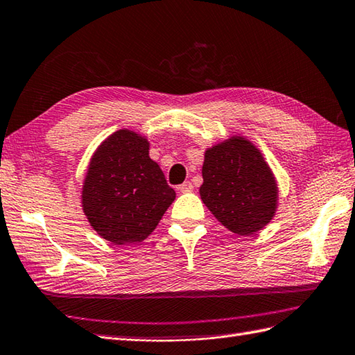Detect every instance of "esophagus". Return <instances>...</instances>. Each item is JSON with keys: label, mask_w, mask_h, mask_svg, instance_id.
Masks as SVG:
<instances>
[{"label": "esophagus", "mask_w": 355, "mask_h": 355, "mask_svg": "<svg viewBox=\"0 0 355 355\" xmlns=\"http://www.w3.org/2000/svg\"><path fill=\"white\" fill-rule=\"evenodd\" d=\"M178 191H180V192H183V193L192 192V191H193V186H192V183H191V182H184L183 184H180Z\"/></svg>", "instance_id": "34e87169"}]
</instances>
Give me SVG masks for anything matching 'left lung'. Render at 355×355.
I'll return each mask as SVG.
<instances>
[{
    "instance_id": "1",
    "label": "left lung",
    "mask_w": 355,
    "mask_h": 355,
    "mask_svg": "<svg viewBox=\"0 0 355 355\" xmlns=\"http://www.w3.org/2000/svg\"><path fill=\"white\" fill-rule=\"evenodd\" d=\"M200 197L221 225L239 235L265 227L277 211L279 187L261 152L243 137L205 152Z\"/></svg>"
}]
</instances>
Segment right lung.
Instances as JSON below:
<instances>
[{
    "label": "right lung",
    "instance_id": "obj_1",
    "mask_svg": "<svg viewBox=\"0 0 355 355\" xmlns=\"http://www.w3.org/2000/svg\"><path fill=\"white\" fill-rule=\"evenodd\" d=\"M175 200L163 171L149 157L148 138L114 132L95 150L83 183V211L96 234L115 245L140 243Z\"/></svg>",
    "mask_w": 355,
    "mask_h": 355
}]
</instances>
